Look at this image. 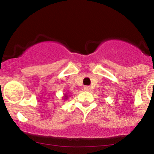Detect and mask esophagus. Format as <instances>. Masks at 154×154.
Here are the masks:
<instances>
[{"mask_svg":"<svg viewBox=\"0 0 154 154\" xmlns=\"http://www.w3.org/2000/svg\"><path fill=\"white\" fill-rule=\"evenodd\" d=\"M84 90L85 91H91V87H90L89 86H85V87H84Z\"/></svg>","mask_w":154,"mask_h":154,"instance_id":"esophagus-1","label":"esophagus"}]
</instances>
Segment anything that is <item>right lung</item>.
<instances>
[{"label":"right lung","mask_w":154,"mask_h":154,"mask_svg":"<svg viewBox=\"0 0 154 154\" xmlns=\"http://www.w3.org/2000/svg\"><path fill=\"white\" fill-rule=\"evenodd\" d=\"M67 98H68V95H67V94H64V95H63V100H67Z\"/></svg>","instance_id":"right-lung-1"}]
</instances>
